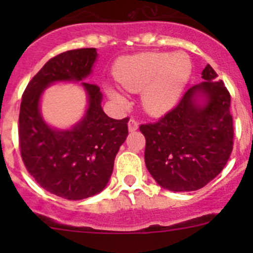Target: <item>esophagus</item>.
I'll return each mask as SVG.
<instances>
[{
    "mask_svg": "<svg viewBox=\"0 0 253 253\" xmlns=\"http://www.w3.org/2000/svg\"><path fill=\"white\" fill-rule=\"evenodd\" d=\"M138 129V121L134 119H131L128 121V131L129 132H134Z\"/></svg>",
    "mask_w": 253,
    "mask_h": 253,
    "instance_id": "34e87169",
    "label": "esophagus"
}]
</instances>
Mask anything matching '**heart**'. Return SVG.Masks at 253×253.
<instances>
[{"mask_svg":"<svg viewBox=\"0 0 253 253\" xmlns=\"http://www.w3.org/2000/svg\"><path fill=\"white\" fill-rule=\"evenodd\" d=\"M192 73V62L187 53L143 52L128 56L117 62L115 79L128 91H142L145 110L164 114L176 105ZM110 96L119 103L124 98L115 89Z\"/></svg>","mask_w":253,"mask_h":253,"instance_id":"obj_1","label":"heart"}]
</instances>
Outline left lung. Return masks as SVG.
<instances>
[{
	"label": "left lung",
	"mask_w": 253,
	"mask_h": 253,
	"mask_svg": "<svg viewBox=\"0 0 253 253\" xmlns=\"http://www.w3.org/2000/svg\"><path fill=\"white\" fill-rule=\"evenodd\" d=\"M202 83L154 124L139 126L145 137L148 171L163 188L187 192L205 187L220 174L233 152L230 93L209 65ZM203 97V104L198 99Z\"/></svg>",
	"instance_id": "8db88e82"
}]
</instances>
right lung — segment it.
I'll list each match as a JSON object with an SVG mask.
<instances>
[{
    "label": "right lung",
    "instance_id": "1",
    "mask_svg": "<svg viewBox=\"0 0 253 253\" xmlns=\"http://www.w3.org/2000/svg\"><path fill=\"white\" fill-rule=\"evenodd\" d=\"M94 47L77 48L50 58L28 83L19 111V148L28 172L44 190L66 200H84L101 192L115 157L128 134V117L110 119L101 108L100 88L82 82L88 95L83 119L71 129L45 124L39 103L53 82L83 81L96 60Z\"/></svg>",
    "mask_w": 253,
    "mask_h": 253
}]
</instances>
